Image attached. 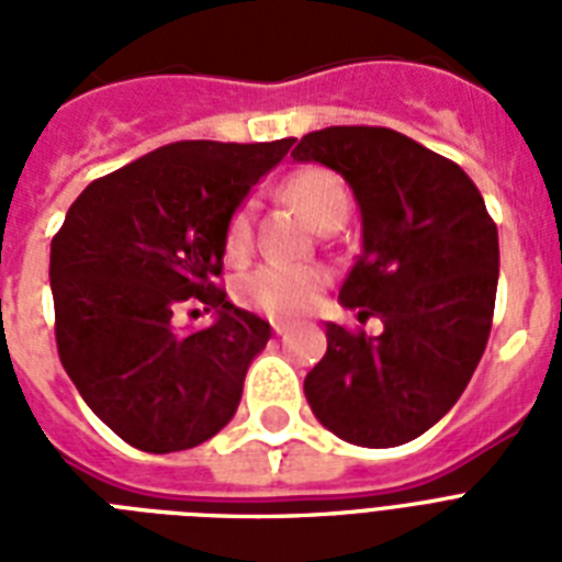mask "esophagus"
I'll use <instances>...</instances> for the list:
<instances>
[{
  "label": "esophagus",
  "instance_id": "1",
  "mask_svg": "<svg viewBox=\"0 0 562 562\" xmlns=\"http://www.w3.org/2000/svg\"><path fill=\"white\" fill-rule=\"evenodd\" d=\"M271 329L277 335H282L285 329H289V321H282V317H271Z\"/></svg>",
  "mask_w": 562,
  "mask_h": 562
}]
</instances>
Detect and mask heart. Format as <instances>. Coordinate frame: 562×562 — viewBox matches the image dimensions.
<instances>
[{
  "instance_id": "obj_1",
  "label": "heart",
  "mask_w": 562,
  "mask_h": 562,
  "mask_svg": "<svg viewBox=\"0 0 562 562\" xmlns=\"http://www.w3.org/2000/svg\"><path fill=\"white\" fill-rule=\"evenodd\" d=\"M285 194L315 221L317 227L326 221L341 218V215L347 218V210H350V194H347L344 180L335 171L321 169V166H308V169L297 171L294 178H289ZM250 245H254V218H250V203H245L229 218L224 247L233 259H241L250 250ZM326 280L329 277L321 265L268 262L254 268L236 282V297L238 303H245L256 312H265V315L291 317L306 312L315 303Z\"/></svg>"
}]
</instances>
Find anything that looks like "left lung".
I'll return each instance as SVG.
<instances>
[{"label": "left lung", "instance_id": "obj_1", "mask_svg": "<svg viewBox=\"0 0 562 562\" xmlns=\"http://www.w3.org/2000/svg\"><path fill=\"white\" fill-rule=\"evenodd\" d=\"M291 157L324 162L350 183L364 250L341 303L384 324L382 335L326 324V356L303 384L308 405L347 443H408L452 408L484 356L496 221L458 162L391 127H324Z\"/></svg>", "mask_w": 562, "mask_h": 562}]
</instances>
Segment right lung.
<instances>
[{
  "instance_id": "add662e5",
  "label": "right lung",
  "mask_w": 562,
  "mask_h": 562,
  "mask_svg": "<svg viewBox=\"0 0 562 562\" xmlns=\"http://www.w3.org/2000/svg\"><path fill=\"white\" fill-rule=\"evenodd\" d=\"M291 145H162L92 180L52 238L60 364L95 417L139 452L192 449L236 414L271 326L221 289L224 236ZM183 305L215 307L220 321L180 334Z\"/></svg>"
}]
</instances>
